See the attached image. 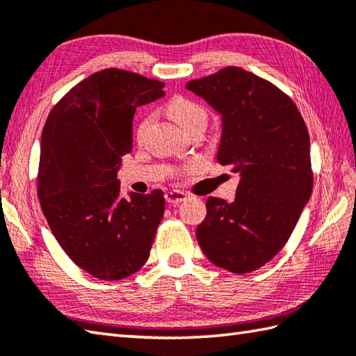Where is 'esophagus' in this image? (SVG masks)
Wrapping results in <instances>:
<instances>
[{
    "instance_id": "esophagus-1",
    "label": "esophagus",
    "mask_w": 356,
    "mask_h": 356,
    "mask_svg": "<svg viewBox=\"0 0 356 356\" xmlns=\"http://www.w3.org/2000/svg\"><path fill=\"white\" fill-rule=\"evenodd\" d=\"M188 195L182 191H166L165 193V200L171 203V205H177V203L186 200Z\"/></svg>"
}]
</instances>
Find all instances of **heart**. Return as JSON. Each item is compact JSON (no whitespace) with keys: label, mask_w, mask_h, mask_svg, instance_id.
<instances>
[{"label":"heart","mask_w":356,"mask_h":356,"mask_svg":"<svg viewBox=\"0 0 356 356\" xmlns=\"http://www.w3.org/2000/svg\"><path fill=\"white\" fill-rule=\"evenodd\" d=\"M168 113L184 131L194 125H205L207 122L205 110H203L199 104L186 99V97H176V99H172L168 104ZM149 124H151V118L142 120V124L139 125V130H138L139 138H142V136L145 134Z\"/></svg>","instance_id":"obj_1"}]
</instances>
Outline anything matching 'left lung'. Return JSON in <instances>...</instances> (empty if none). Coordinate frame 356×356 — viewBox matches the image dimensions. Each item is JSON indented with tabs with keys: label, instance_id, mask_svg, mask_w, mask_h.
<instances>
[{
	"label": "left lung",
	"instance_id": "left-lung-1",
	"mask_svg": "<svg viewBox=\"0 0 356 356\" xmlns=\"http://www.w3.org/2000/svg\"><path fill=\"white\" fill-rule=\"evenodd\" d=\"M222 120L217 162L238 172L236 200L208 197L195 237L216 266L246 274L274 259L312 194L311 140L291 97L240 67L186 84Z\"/></svg>",
	"mask_w": 356,
	"mask_h": 356
}]
</instances>
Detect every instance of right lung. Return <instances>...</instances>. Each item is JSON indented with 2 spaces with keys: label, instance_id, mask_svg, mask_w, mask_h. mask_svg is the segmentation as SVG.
<instances>
[{
  "label": "right lung",
  "instance_id": "right-lung-1",
  "mask_svg": "<svg viewBox=\"0 0 356 356\" xmlns=\"http://www.w3.org/2000/svg\"><path fill=\"white\" fill-rule=\"evenodd\" d=\"M163 84L105 69L74 86L45 120L38 197L64 252L90 275L122 280L148 260L165 211L161 190L120 195L118 172L131 151L133 116Z\"/></svg>",
  "mask_w": 356,
  "mask_h": 356
}]
</instances>
